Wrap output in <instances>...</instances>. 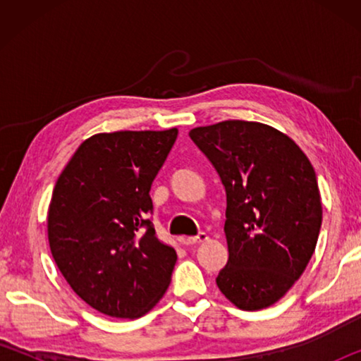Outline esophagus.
<instances>
[{"label":"esophagus","instance_id":"34e87169","mask_svg":"<svg viewBox=\"0 0 361 361\" xmlns=\"http://www.w3.org/2000/svg\"><path fill=\"white\" fill-rule=\"evenodd\" d=\"M209 240V235L205 234V232H200L199 235L195 237H186V239H183L181 242L185 243V245H195V243H204Z\"/></svg>","mask_w":361,"mask_h":361}]
</instances>
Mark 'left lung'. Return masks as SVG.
<instances>
[{
  "mask_svg": "<svg viewBox=\"0 0 361 361\" xmlns=\"http://www.w3.org/2000/svg\"><path fill=\"white\" fill-rule=\"evenodd\" d=\"M189 137L226 189L229 259L218 288L242 310L266 309L286 295L315 252L323 212L312 164L288 135L261 122L223 121Z\"/></svg>",
  "mask_w": 361,
  "mask_h": 361,
  "instance_id": "1",
  "label": "left lung"
}]
</instances>
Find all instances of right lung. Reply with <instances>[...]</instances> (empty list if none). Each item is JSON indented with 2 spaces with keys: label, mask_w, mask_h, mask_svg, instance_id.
<instances>
[{
  "label": "right lung",
  "mask_w": 361,
  "mask_h": 361,
  "mask_svg": "<svg viewBox=\"0 0 361 361\" xmlns=\"http://www.w3.org/2000/svg\"><path fill=\"white\" fill-rule=\"evenodd\" d=\"M178 135L169 130L95 133L60 173L47 212L54 261L85 304L138 319L161 301L176 252L148 219L149 189Z\"/></svg>",
  "instance_id": "right-lung-1"
}]
</instances>
